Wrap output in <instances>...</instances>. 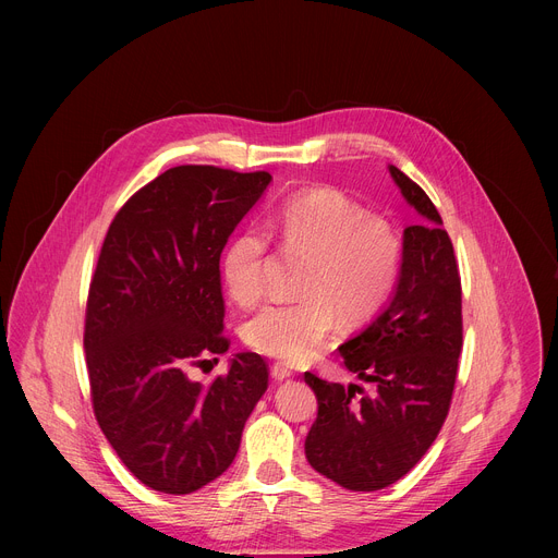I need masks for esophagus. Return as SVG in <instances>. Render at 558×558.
I'll use <instances>...</instances> for the list:
<instances>
[{"instance_id":"1","label":"esophagus","mask_w":558,"mask_h":558,"mask_svg":"<svg viewBox=\"0 0 558 558\" xmlns=\"http://www.w3.org/2000/svg\"><path fill=\"white\" fill-rule=\"evenodd\" d=\"M293 375V371L289 368V366H284V364H274L271 366V377L276 379V381H284V379H289Z\"/></svg>"}]
</instances>
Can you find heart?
I'll return each mask as SVG.
<instances>
[{"mask_svg": "<svg viewBox=\"0 0 558 558\" xmlns=\"http://www.w3.org/2000/svg\"><path fill=\"white\" fill-rule=\"evenodd\" d=\"M269 231L289 252L306 256L293 302H271L256 311L245 342L269 357L300 364L325 344L344 320H366L390 295L402 260V243L392 225L338 190L298 192L269 218ZM267 241L247 229L231 238L222 256V278L233 302L250 306L263 295Z\"/></svg>", "mask_w": 558, "mask_h": 558, "instance_id": "b5f03b06", "label": "heart"}]
</instances>
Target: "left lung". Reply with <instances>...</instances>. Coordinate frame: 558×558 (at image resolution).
<instances>
[{"label": "left lung", "mask_w": 558, "mask_h": 558, "mask_svg": "<svg viewBox=\"0 0 558 558\" xmlns=\"http://www.w3.org/2000/svg\"><path fill=\"white\" fill-rule=\"evenodd\" d=\"M388 172L420 222L404 229L388 304L338 349L371 390L304 373L317 400L306 461L355 493L395 484L426 454L446 422L461 353V280L441 216L404 172Z\"/></svg>", "instance_id": "8db88e82"}]
</instances>
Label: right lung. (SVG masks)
I'll return each instance as SVG.
<instances>
[{"mask_svg":"<svg viewBox=\"0 0 558 558\" xmlns=\"http://www.w3.org/2000/svg\"><path fill=\"white\" fill-rule=\"evenodd\" d=\"M269 183L267 172L179 166L141 187L108 229L84 333L93 407L151 490L190 495L220 476L267 390V364L250 351L207 386L187 371L229 349L220 254Z\"/></svg>","mask_w":558,"mask_h":558,"instance_id":"1","label":"right lung"}]
</instances>
